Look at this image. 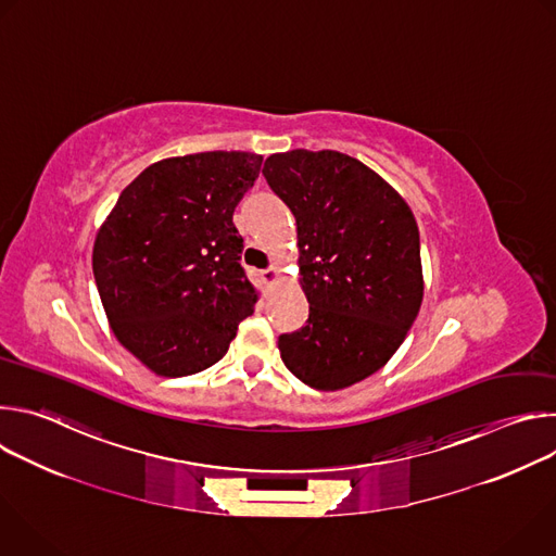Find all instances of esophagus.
Instances as JSON below:
<instances>
[{"label":"esophagus","mask_w":556,"mask_h":556,"mask_svg":"<svg viewBox=\"0 0 556 556\" xmlns=\"http://www.w3.org/2000/svg\"><path fill=\"white\" fill-rule=\"evenodd\" d=\"M262 279H264V283H266V286H273V283L279 279V268H277V266L266 268V270L262 273Z\"/></svg>","instance_id":"34e87169"}]
</instances>
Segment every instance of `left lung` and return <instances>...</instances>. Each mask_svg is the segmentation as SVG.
I'll list each match as a JSON object with an SVG mask.
<instances>
[{
	"label": "left lung",
	"instance_id": "left-lung-1",
	"mask_svg": "<svg viewBox=\"0 0 556 556\" xmlns=\"http://www.w3.org/2000/svg\"><path fill=\"white\" fill-rule=\"evenodd\" d=\"M270 189L296 219L301 330L279 337L283 365L321 391L378 371L422 305L420 232L403 195L356 157L292 149L266 157Z\"/></svg>",
	"mask_w": 556,
	"mask_h": 556
}]
</instances>
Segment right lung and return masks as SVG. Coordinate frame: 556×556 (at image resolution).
Instances as JSON below:
<instances>
[{"mask_svg":"<svg viewBox=\"0 0 556 556\" xmlns=\"http://www.w3.org/2000/svg\"><path fill=\"white\" fill-rule=\"evenodd\" d=\"M264 157L202 151L165 157L129 182L101 224L92 268L118 343L157 376L217 363L253 314L232 211Z\"/></svg>","mask_w":556,"mask_h":556,"instance_id":"add662e5","label":"right lung"}]
</instances>
